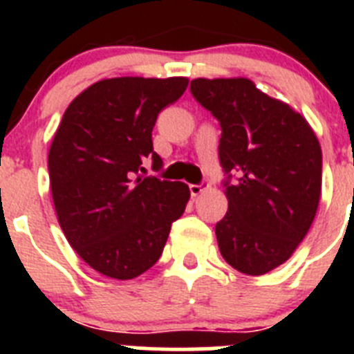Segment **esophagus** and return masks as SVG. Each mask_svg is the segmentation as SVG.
Segmentation results:
<instances>
[{"mask_svg": "<svg viewBox=\"0 0 354 354\" xmlns=\"http://www.w3.org/2000/svg\"><path fill=\"white\" fill-rule=\"evenodd\" d=\"M207 187H209V184H205V183L192 184V186H189V192H192V196H198V195H202V193H204Z\"/></svg>", "mask_w": 354, "mask_h": 354, "instance_id": "esophagus-1", "label": "esophagus"}]
</instances>
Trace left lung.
<instances>
[{
  "mask_svg": "<svg viewBox=\"0 0 354 354\" xmlns=\"http://www.w3.org/2000/svg\"><path fill=\"white\" fill-rule=\"evenodd\" d=\"M192 93L221 126L228 211L216 223L221 257L261 277L289 261L317 212L323 154L306 118L248 77L192 81Z\"/></svg>",
  "mask_w": 354,
  "mask_h": 354,
  "instance_id": "8db88e82",
  "label": "left lung"
}]
</instances>
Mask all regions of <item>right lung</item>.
<instances>
[{
	"mask_svg": "<svg viewBox=\"0 0 354 354\" xmlns=\"http://www.w3.org/2000/svg\"><path fill=\"white\" fill-rule=\"evenodd\" d=\"M187 77H111L90 84L65 109L49 149V180L68 245L104 277L131 280L161 257L189 200L184 183L143 177L162 161L152 129Z\"/></svg>",
	"mask_w": 354,
	"mask_h": 354,
	"instance_id": "right-lung-1",
	"label": "right lung"
}]
</instances>
